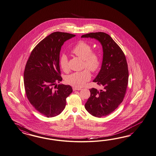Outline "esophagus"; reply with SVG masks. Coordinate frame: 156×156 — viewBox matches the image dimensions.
Instances as JSON below:
<instances>
[{
	"instance_id": "esophagus-1",
	"label": "esophagus",
	"mask_w": 156,
	"mask_h": 156,
	"mask_svg": "<svg viewBox=\"0 0 156 156\" xmlns=\"http://www.w3.org/2000/svg\"><path fill=\"white\" fill-rule=\"evenodd\" d=\"M73 91H76V90H81L82 89L81 88H78V87H73Z\"/></svg>"
}]
</instances>
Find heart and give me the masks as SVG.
I'll use <instances>...</instances> for the list:
<instances>
[{"mask_svg": "<svg viewBox=\"0 0 156 156\" xmlns=\"http://www.w3.org/2000/svg\"><path fill=\"white\" fill-rule=\"evenodd\" d=\"M74 55L83 60L84 66L91 72H96L101 66V61L99 56L95 52L92 51L91 45L83 41L78 42L72 50ZM59 65L64 72L68 70V58L67 55L62 54L59 58ZM91 74L88 70L75 72L66 77L68 84L76 87H81L90 80Z\"/></svg>", "mask_w": 156, "mask_h": 156, "instance_id": "obj_1", "label": "heart"}]
</instances>
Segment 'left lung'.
<instances>
[{
    "instance_id": "obj_1",
    "label": "left lung",
    "mask_w": 156,
    "mask_h": 156,
    "mask_svg": "<svg viewBox=\"0 0 156 156\" xmlns=\"http://www.w3.org/2000/svg\"><path fill=\"white\" fill-rule=\"evenodd\" d=\"M81 37L95 38L102 46L101 69L93 82L103 86L104 89H90L91 95L84 105L91 115L101 118L112 113L124 99L129 76L126 56L108 34L90 33Z\"/></svg>"
}]
</instances>
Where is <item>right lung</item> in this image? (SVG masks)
<instances>
[{
    "label": "right lung",
    "mask_w": 156,
    "mask_h": 156,
    "mask_svg": "<svg viewBox=\"0 0 156 156\" xmlns=\"http://www.w3.org/2000/svg\"><path fill=\"white\" fill-rule=\"evenodd\" d=\"M75 34L53 32L38 43L25 65L24 83L28 99L34 108L47 118L61 114L66 99L73 91L69 85L56 84L60 76L59 54L63 43ZM57 90H54L52 86Z\"/></svg>",
    "instance_id": "add662e5"
}]
</instances>
